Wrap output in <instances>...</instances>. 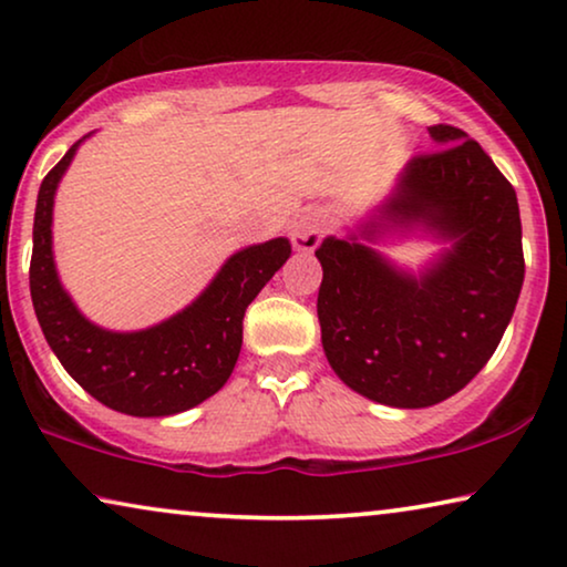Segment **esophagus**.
I'll return each instance as SVG.
<instances>
[{
    "mask_svg": "<svg viewBox=\"0 0 567 567\" xmlns=\"http://www.w3.org/2000/svg\"><path fill=\"white\" fill-rule=\"evenodd\" d=\"M332 216L328 208H312V212H305L297 221L291 224V243L297 250L312 252L320 239L324 237V231L330 229Z\"/></svg>",
    "mask_w": 567,
    "mask_h": 567,
    "instance_id": "obj_1",
    "label": "esophagus"
}]
</instances>
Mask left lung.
Returning a JSON list of instances; mask_svg holds the SVG:
<instances>
[{
  "label": "left lung",
  "mask_w": 567,
  "mask_h": 567,
  "mask_svg": "<svg viewBox=\"0 0 567 567\" xmlns=\"http://www.w3.org/2000/svg\"><path fill=\"white\" fill-rule=\"evenodd\" d=\"M439 150L408 162L374 237L386 224H423L452 250L421 278L390 266L359 237H328L317 293L330 367L363 398L429 408L470 384L498 348L524 284L516 190L475 138L436 123Z\"/></svg>",
  "instance_id": "obj_1"
}]
</instances>
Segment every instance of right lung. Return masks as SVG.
I'll use <instances>...</instances> for the list:
<instances>
[{"label": "right lung", "mask_w": 567, "mask_h": 567, "mask_svg": "<svg viewBox=\"0 0 567 567\" xmlns=\"http://www.w3.org/2000/svg\"><path fill=\"white\" fill-rule=\"evenodd\" d=\"M76 146L80 142L38 190L30 297L43 336L69 377L118 413L159 417L196 408L227 384L243 348L245 309L289 260V239L276 237L235 252L190 307L150 330L97 328L69 299L51 252L53 193Z\"/></svg>", "instance_id": "add662e5"}]
</instances>
